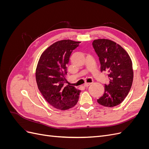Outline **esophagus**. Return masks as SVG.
I'll list each match as a JSON object with an SVG mask.
<instances>
[{"mask_svg": "<svg viewBox=\"0 0 149 149\" xmlns=\"http://www.w3.org/2000/svg\"><path fill=\"white\" fill-rule=\"evenodd\" d=\"M91 83H85L84 84V86H85V87H88V86H89L91 84Z\"/></svg>", "mask_w": 149, "mask_h": 149, "instance_id": "obj_1", "label": "esophagus"}]
</instances>
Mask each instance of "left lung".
<instances>
[{
    "label": "left lung",
    "instance_id": "8db88e82",
    "mask_svg": "<svg viewBox=\"0 0 149 149\" xmlns=\"http://www.w3.org/2000/svg\"><path fill=\"white\" fill-rule=\"evenodd\" d=\"M93 46L100 58L101 71H106L109 79V84H105L104 93L97 101L105 107L118 106L124 100L132 86V60L123 47L111 40H94Z\"/></svg>",
    "mask_w": 149,
    "mask_h": 149
}]
</instances>
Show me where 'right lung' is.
<instances>
[{
    "label": "right lung",
    "instance_id": "1",
    "mask_svg": "<svg viewBox=\"0 0 149 149\" xmlns=\"http://www.w3.org/2000/svg\"><path fill=\"white\" fill-rule=\"evenodd\" d=\"M80 43L71 40L58 41L43 52L38 62L35 73L38 88L57 109H70L79 100L80 90L65 83L71 54Z\"/></svg>",
    "mask_w": 149,
    "mask_h": 149
}]
</instances>
